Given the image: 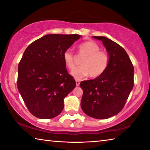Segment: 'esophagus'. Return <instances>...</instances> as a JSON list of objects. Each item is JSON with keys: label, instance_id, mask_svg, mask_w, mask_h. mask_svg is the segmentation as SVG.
Masks as SVG:
<instances>
[{"label": "esophagus", "instance_id": "esophagus-1", "mask_svg": "<svg viewBox=\"0 0 150 150\" xmlns=\"http://www.w3.org/2000/svg\"><path fill=\"white\" fill-rule=\"evenodd\" d=\"M75 81H76V85H77V87H78V86H79V85H80V81L78 80V79H76Z\"/></svg>", "mask_w": 150, "mask_h": 150}]
</instances>
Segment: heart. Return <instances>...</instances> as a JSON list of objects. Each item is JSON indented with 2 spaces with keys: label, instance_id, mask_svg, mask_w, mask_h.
Segmentation results:
<instances>
[{
  "label": "heart",
  "instance_id": "heart-1",
  "mask_svg": "<svg viewBox=\"0 0 150 150\" xmlns=\"http://www.w3.org/2000/svg\"><path fill=\"white\" fill-rule=\"evenodd\" d=\"M79 55L84 57L81 62V66L75 68L71 72L76 79H81L90 75L91 77L96 78L102 75L107 69L109 55L105 51H101L100 47L96 42L87 41L81 44L78 47ZM63 60L67 67L72 69L75 66V55L70 50L63 53Z\"/></svg>",
  "mask_w": 150,
  "mask_h": 150
}]
</instances>
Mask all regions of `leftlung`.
Wrapping results in <instances>:
<instances>
[{
    "label": "left lung",
    "mask_w": 150,
    "mask_h": 150,
    "mask_svg": "<svg viewBox=\"0 0 150 150\" xmlns=\"http://www.w3.org/2000/svg\"><path fill=\"white\" fill-rule=\"evenodd\" d=\"M102 41L110 58L107 69L100 77L83 81L81 106L91 117L106 119L122 110L134 87V69L122 47L104 36H93Z\"/></svg>",
    "instance_id": "obj_1"
}]
</instances>
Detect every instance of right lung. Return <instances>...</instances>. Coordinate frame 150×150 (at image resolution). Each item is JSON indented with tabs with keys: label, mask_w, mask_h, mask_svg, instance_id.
Here are the masks:
<instances>
[{
	"label": "right lung",
	"mask_w": 150,
	"mask_h": 150,
	"mask_svg": "<svg viewBox=\"0 0 150 150\" xmlns=\"http://www.w3.org/2000/svg\"><path fill=\"white\" fill-rule=\"evenodd\" d=\"M81 38L78 34H47L30 44L18 67V89L28 109L40 119L62 112L65 97L75 87L67 73L63 53Z\"/></svg>",
	"instance_id": "1"
}]
</instances>
